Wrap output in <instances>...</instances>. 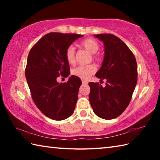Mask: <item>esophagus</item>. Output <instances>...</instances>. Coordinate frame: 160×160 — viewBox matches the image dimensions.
<instances>
[{
    "label": "esophagus",
    "mask_w": 160,
    "mask_h": 160,
    "mask_svg": "<svg viewBox=\"0 0 160 160\" xmlns=\"http://www.w3.org/2000/svg\"><path fill=\"white\" fill-rule=\"evenodd\" d=\"M82 83L83 85H86V84H88V82H86L85 80H82Z\"/></svg>",
    "instance_id": "obj_1"
}]
</instances>
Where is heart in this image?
<instances>
[{
  "instance_id": "obj_1",
  "label": "heart",
  "mask_w": 160,
  "mask_h": 160,
  "mask_svg": "<svg viewBox=\"0 0 160 160\" xmlns=\"http://www.w3.org/2000/svg\"><path fill=\"white\" fill-rule=\"evenodd\" d=\"M80 47L88 51L89 53L92 54V59L95 61H99V57L97 55L96 53L99 49V45L96 40L93 39H85L80 42L79 44ZM66 58L69 64H74L75 63V50L73 46L70 45L67 47L65 53ZM96 66L93 64L87 65V66H79L74 68L71 70V74L74 76H76L80 79L86 80L94 73L96 71Z\"/></svg>"
}]
</instances>
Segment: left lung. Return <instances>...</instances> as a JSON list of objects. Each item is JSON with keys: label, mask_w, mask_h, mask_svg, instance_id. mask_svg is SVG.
I'll use <instances>...</instances> for the list:
<instances>
[{"label": "left lung", "mask_w": 160, "mask_h": 160, "mask_svg": "<svg viewBox=\"0 0 160 160\" xmlns=\"http://www.w3.org/2000/svg\"><path fill=\"white\" fill-rule=\"evenodd\" d=\"M94 36L104 47V60L95 75L107 83L102 87L99 82H89V99L94 113L109 120L120 116L128 106L137 84V63L128 46L115 35Z\"/></svg>", "instance_id": "obj_1"}]
</instances>
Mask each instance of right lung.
<instances>
[{
    "label": "right lung",
    "instance_id": "1",
    "mask_svg": "<svg viewBox=\"0 0 160 160\" xmlns=\"http://www.w3.org/2000/svg\"><path fill=\"white\" fill-rule=\"evenodd\" d=\"M82 35L51 32L39 39L29 51L25 77L32 98L46 116L56 121L68 118L74 112L82 81L71 75L67 82L56 78L70 74L65 53L68 46Z\"/></svg>",
    "mask_w": 160,
    "mask_h": 160
}]
</instances>
